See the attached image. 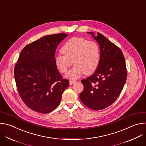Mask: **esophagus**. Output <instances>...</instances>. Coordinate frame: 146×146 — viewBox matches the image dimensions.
Returning a JSON list of instances; mask_svg holds the SVG:
<instances>
[{"instance_id":"obj_1","label":"esophagus","mask_w":146,"mask_h":146,"mask_svg":"<svg viewBox=\"0 0 146 146\" xmlns=\"http://www.w3.org/2000/svg\"><path fill=\"white\" fill-rule=\"evenodd\" d=\"M76 81H73V80H70L69 81V84L70 85H72V84H73L74 83H75Z\"/></svg>"}]
</instances>
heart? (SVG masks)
Segmentation results:
<instances>
[{
  "label": "heart",
  "instance_id": "b5f03b06",
  "mask_svg": "<svg viewBox=\"0 0 146 146\" xmlns=\"http://www.w3.org/2000/svg\"><path fill=\"white\" fill-rule=\"evenodd\" d=\"M61 52L64 55H55V64L61 73H66L73 62L74 66L66 74L70 79H77L84 73L91 74L99 66L100 48L94 41L83 37H73L62 46Z\"/></svg>",
  "mask_w": 146,
  "mask_h": 146
}]
</instances>
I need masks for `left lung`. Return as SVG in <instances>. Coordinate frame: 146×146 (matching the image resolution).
Segmentation results:
<instances>
[{
  "label": "left lung",
  "mask_w": 146,
  "mask_h": 146,
  "mask_svg": "<svg viewBox=\"0 0 146 146\" xmlns=\"http://www.w3.org/2000/svg\"><path fill=\"white\" fill-rule=\"evenodd\" d=\"M91 33L100 46L99 66L92 75L81 80L82 103L94 110L104 109L116 100L126 82L125 59L122 51L100 33Z\"/></svg>",
  "instance_id": "1"
}]
</instances>
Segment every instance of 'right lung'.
Masks as SVG:
<instances>
[{"instance_id": "add662e5", "label": "right lung", "mask_w": 146, "mask_h": 146, "mask_svg": "<svg viewBox=\"0 0 146 146\" xmlns=\"http://www.w3.org/2000/svg\"><path fill=\"white\" fill-rule=\"evenodd\" d=\"M68 34L47 35L27 45L14 68V78L21 98L31 110L43 114L55 110L69 85L54 62L58 45Z\"/></svg>"}]
</instances>
